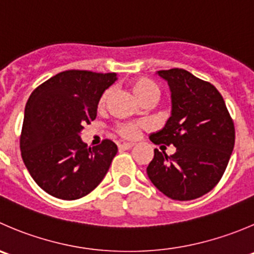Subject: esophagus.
<instances>
[{"label": "esophagus", "instance_id": "1", "mask_svg": "<svg viewBox=\"0 0 254 254\" xmlns=\"http://www.w3.org/2000/svg\"><path fill=\"white\" fill-rule=\"evenodd\" d=\"M134 146L132 142H123V144L119 145V150H129Z\"/></svg>", "mask_w": 254, "mask_h": 254}]
</instances>
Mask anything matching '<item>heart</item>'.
I'll return each instance as SVG.
<instances>
[{"label":"heart","mask_w":254,"mask_h":254,"mask_svg":"<svg viewBox=\"0 0 254 254\" xmlns=\"http://www.w3.org/2000/svg\"><path fill=\"white\" fill-rule=\"evenodd\" d=\"M132 93L136 95V98L141 102L144 100L150 99V98H155V99H159L160 98V90L159 88L156 87V84L151 82L149 79H144V78H140V79L132 80L131 84ZM110 89H107L100 97L99 108H103L107 103L108 98H109ZM146 127V123L144 122H127V123H120L115 127V131H117L118 135H120L124 139H136L140 134V130Z\"/></svg>","instance_id":"obj_1"}]
</instances>
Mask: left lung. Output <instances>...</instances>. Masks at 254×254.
I'll use <instances>...</instances> for the list:
<instances>
[{"label": "left lung", "instance_id": "8db88e82", "mask_svg": "<svg viewBox=\"0 0 254 254\" xmlns=\"http://www.w3.org/2000/svg\"><path fill=\"white\" fill-rule=\"evenodd\" d=\"M157 73L171 90L172 112L150 140L172 144L176 152L155 149L147 176L167 197L195 200L220 182L235 146V124L215 85L181 68Z\"/></svg>", "mask_w": 254, "mask_h": 254}]
</instances>
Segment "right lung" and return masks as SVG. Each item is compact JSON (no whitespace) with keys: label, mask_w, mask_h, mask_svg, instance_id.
I'll use <instances>...</instances> for the list:
<instances>
[{"label":"right lung","mask_w":254,"mask_h":254,"mask_svg":"<svg viewBox=\"0 0 254 254\" xmlns=\"http://www.w3.org/2000/svg\"><path fill=\"white\" fill-rule=\"evenodd\" d=\"M115 73L70 69L32 92L24 109L19 147L36 184L62 200L84 197L102 182L118 152L112 140L89 147L80 139L97 118L98 103Z\"/></svg>","instance_id":"add662e5"}]
</instances>
